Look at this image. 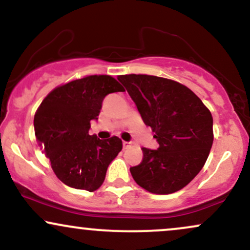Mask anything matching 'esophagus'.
Returning a JSON list of instances; mask_svg holds the SVG:
<instances>
[{
  "label": "esophagus",
  "instance_id": "esophagus-1",
  "mask_svg": "<svg viewBox=\"0 0 250 250\" xmlns=\"http://www.w3.org/2000/svg\"><path fill=\"white\" fill-rule=\"evenodd\" d=\"M130 145H131L130 142H125V141H123V148H125V149H127L128 147H130Z\"/></svg>",
  "mask_w": 250,
  "mask_h": 250
}]
</instances>
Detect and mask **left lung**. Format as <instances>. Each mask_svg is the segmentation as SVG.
<instances>
[{
    "label": "left lung",
    "mask_w": 250,
    "mask_h": 250,
    "mask_svg": "<svg viewBox=\"0 0 250 250\" xmlns=\"http://www.w3.org/2000/svg\"><path fill=\"white\" fill-rule=\"evenodd\" d=\"M127 89L157 149L142 148L143 160L130 168L135 182L153 194H171L200 173L213 146V116L190 89L151 75L117 77Z\"/></svg>",
    "instance_id": "1"
}]
</instances>
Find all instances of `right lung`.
<instances>
[{
  "label": "right lung",
  "instance_id": "obj_1",
  "mask_svg": "<svg viewBox=\"0 0 250 250\" xmlns=\"http://www.w3.org/2000/svg\"><path fill=\"white\" fill-rule=\"evenodd\" d=\"M125 91L109 75H91L60 85L37 109L34 128L54 173L71 188L94 191L101 187L110 162L122 150L117 136L89 135L108 94Z\"/></svg>",
  "mask_w": 250,
  "mask_h": 250
}]
</instances>
